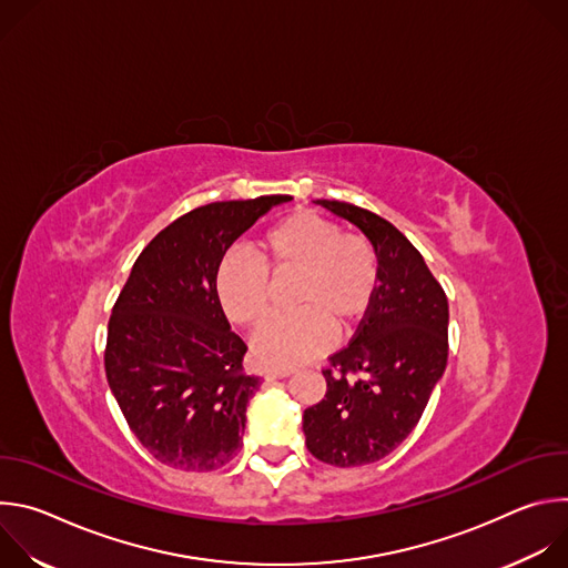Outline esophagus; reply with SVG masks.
<instances>
[{
    "mask_svg": "<svg viewBox=\"0 0 568 568\" xmlns=\"http://www.w3.org/2000/svg\"><path fill=\"white\" fill-rule=\"evenodd\" d=\"M292 375V368H276V371H265L267 379H276V377H287Z\"/></svg>",
    "mask_w": 568,
    "mask_h": 568,
    "instance_id": "esophagus-1",
    "label": "esophagus"
}]
</instances>
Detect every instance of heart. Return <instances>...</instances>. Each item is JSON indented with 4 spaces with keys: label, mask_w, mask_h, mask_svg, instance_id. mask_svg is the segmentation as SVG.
Wrapping results in <instances>:
<instances>
[{
    "label": "heart",
    "mask_w": 568,
    "mask_h": 568,
    "mask_svg": "<svg viewBox=\"0 0 568 568\" xmlns=\"http://www.w3.org/2000/svg\"><path fill=\"white\" fill-rule=\"evenodd\" d=\"M256 258L229 254L215 274L224 314L254 328L272 305V283L294 276L287 316L272 318L252 339L254 357L270 368H292L316 357L331 331L346 333L368 314L379 287V258L371 240L344 233L314 211H294L256 242Z\"/></svg>",
    "instance_id": "heart-1"
}]
</instances>
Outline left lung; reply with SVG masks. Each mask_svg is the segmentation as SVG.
Returning <instances> with one entry per match:
<instances>
[{"mask_svg":"<svg viewBox=\"0 0 568 568\" xmlns=\"http://www.w3.org/2000/svg\"><path fill=\"white\" fill-rule=\"evenodd\" d=\"M357 224L379 258V287L351 344L321 368L326 395L303 412L307 452L357 467L388 456L418 425L447 366L449 305L420 252L362 206L316 200Z\"/></svg>","mask_w":568,"mask_h":568,"instance_id":"obj_1","label":"left lung"}]
</instances>
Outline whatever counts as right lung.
Instances as JSON below:
<instances>
[{"instance_id":"obj_1","label":"right lung","mask_w":568,"mask_h":568,"mask_svg":"<svg viewBox=\"0 0 568 568\" xmlns=\"http://www.w3.org/2000/svg\"><path fill=\"white\" fill-rule=\"evenodd\" d=\"M290 195L211 202L161 229L112 307L105 375L136 440L161 465H226L261 377L222 312L215 274L233 242Z\"/></svg>"}]
</instances>
